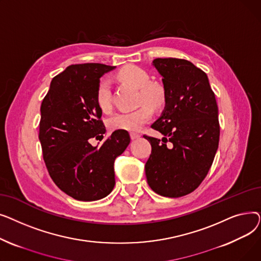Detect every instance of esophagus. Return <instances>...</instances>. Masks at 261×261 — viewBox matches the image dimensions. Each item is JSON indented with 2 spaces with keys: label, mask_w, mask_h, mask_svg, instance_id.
Segmentation results:
<instances>
[{
  "label": "esophagus",
  "mask_w": 261,
  "mask_h": 261,
  "mask_svg": "<svg viewBox=\"0 0 261 261\" xmlns=\"http://www.w3.org/2000/svg\"><path fill=\"white\" fill-rule=\"evenodd\" d=\"M130 138H131V140H132V141H134V140H138V139H140V138H141V135H140L139 133H130Z\"/></svg>",
  "instance_id": "obj_1"
}]
</instances>
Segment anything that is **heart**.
Listing matches in <instances>:
<instances>
[{
    "instance_id": "b5f03b06",
    "label": "heart",
    "mask_w": 261,
    "mask_h": 261,
    "mask_svg": "<svg viewBox=\"0 0 261 261\" xmlns=\"http://www.w3.org/2000/svg\"><path fill=\"white\" fill-rule=\"evenodd\" d=\"M117 79L123 84L139 89L138 102L141 105L136 110L129 112H119L108 121L109 128L116 131H139L145 123L151 119L153 109H160L166 101L165 92L163 88L155 84H150L151 78L144 68L129 64L123 66L117 73ZM95 100L97 107L105 113H109L112 110V93L111 85L109 80H101L96 89Z\"/></svg>"
}]
</instances>
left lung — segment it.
<instances>
[{"label": "left lung", "instance_id": "left-lung-1", "mask_svg": "<svg viewBox=\"0 0 261 261\" xmlns=\"http://www.w3.org/2000/svg\"><path fill=\"white\" fill-rule=\"evenodd\" d=\"M162 75L165 110L151 126L159 139L151 144L145 165L147 182L156 194L179 198L193 193L208 173L220 138L218 105L207 75L190 61L156 58Z\"/></svg>", "mask_w": 261, "mask_h": 261}]
</instances>
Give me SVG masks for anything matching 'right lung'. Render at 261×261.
Returning a JSON list of instances; mask_svg holds the SVG:
<instances>
[{
	"mask_svg": "<svg viewBox=\"0 0 261 261\" xmlns=\"http://www.w3.org/2000/svg\"><path fill=\"white\" fill-rule=\"evenodd\" d=\"M115 66L72 64L55 76L41 103L39 140L54 183L79 201L107 197L115 185L114 161L130 143L127 131H114L99 146L106 132L95 100L99 78Z\"/></svg>",
	"mask_w": 261,
	"mask_h": 261,
	"instance_id": "1",
	"label": "right lung"
}]
</instances>
